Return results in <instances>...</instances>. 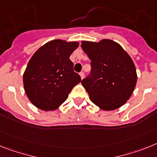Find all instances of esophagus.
<instances>
[{"label": "esophagus", "mask_w": 157, "mask_h": 157, "mask_svg": "<svg viewBox=\"0 0 157 157\" xmlns=\"http://www.w3.org/2000/svg\"><path fill=\"white\" fill-rule=\"evenodd\" d=\"M80 77H81V79H84V72H80Z\"/></svg>", "instance_id": "esophagus-1"}]
</instances>
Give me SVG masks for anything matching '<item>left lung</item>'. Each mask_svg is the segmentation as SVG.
<instances>
[{
  "instance_id": "obj_1",
  "label": "left lung",
  "mask_w": 157,
  "mask_h": 157,
  "mask_svg": "<svg viewBox=\"0 0 157 157\" xmlns=\"http://www.w3.org/2000/svg\"><path fill=\"white\" fill-rule=\"evenodd\" d=\"M81 48L91 60V72L81 84L91 101L104 111L126 103L137 83L135 65L122 46L110 39L83 41Z\"/></svg>"
}]
</instances>
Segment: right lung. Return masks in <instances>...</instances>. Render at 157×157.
Returning a JSON list of instances; mask_svg holds the SVG:
<instances>
[{"label": "right lung", "instance_id": "add662e5", "mask_svg": "<svg viewBox=\"0 0 157 157\" xmlns=\"http://www.w3.org/2000/svg\"><path fill=\"white\" fill-rule=\"evenodd\" d=\"M77 42L56 39L33 54L24 73V86L30 101L43 111H54L67 99L81 78L73 70L69 56Z\"/></svg>", "mask_w": 157, "mask_h": 157}]
</instances>
